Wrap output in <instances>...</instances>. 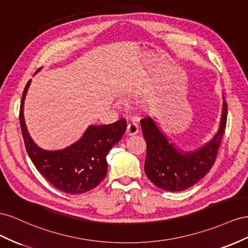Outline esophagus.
I'll use <instances>...</instances> for the list:
<instances>
[{
	"mask_svg": "<svg viewBox=\"0 0 248 248\" xmlns=\"http://www.w3.org/2000/svg\"><path fill=\"white\" fill-rule=\"evenodd\" d=\"M139 126L135 122H131L126 125V134L128 135H135V134L138 133Z\"/></svg>",
	"mask_w": 248,
	"mask_h": 248,
	"instance_id": "34e87169",
	"label": "esophagus"
}]
</instances>
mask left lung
<instances>
[{
    "instance_id": "obj_1",
    "label": "left lung",
    "mask_w": 248,
    "mask_h": 248,
    "mask_svg": "<svg viewBox=\"0 0 248 248\" xmlns=\"http://www.w3.org/2000/svg\"><path fill=\"white\" fill-rule=\"evenodd\" d=\"M228 104L223 97L220 128L209 143L195 152H182L170 143L151 117L140 120L146 142L144 171L153 184L170 192L190 188L206 175L214 165L223 137Z\"/></svg>"
}]
</instances>
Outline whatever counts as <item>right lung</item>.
Masks as SVG:
<instances>
[{
    "label": "right lung",
    "instance_id": "1",
    "mask_svg": "<svg viewBox=\"0 0 248 248\" xmlns=\"http://www.w3.org/2000/svg\"><path fill=\"white\" fill-rule=\"evenodd\" d=\"M38 72V70H37ZM31 80L24 89L19 110V123L26 151L33 164L45 178L62 192L81 194L95 188L108 170L106 157L120 141L126 129L125 119L111 124L90 125L82 138L62 151H45L33 142L27 131L23 109Z\"/></svg>",
    "mask_w": 248,
    "mask_h": 248
}]
</instances>
